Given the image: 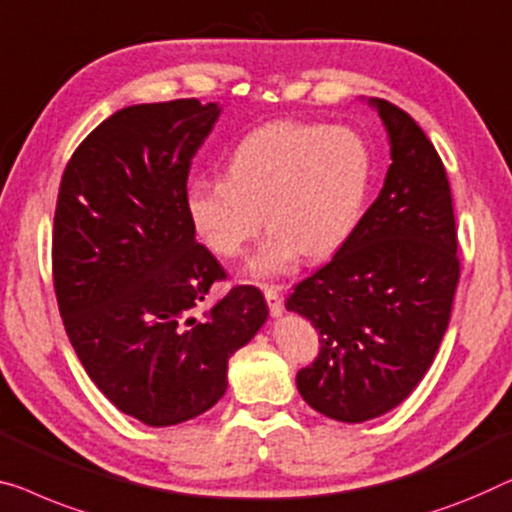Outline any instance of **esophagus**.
<instances>
[{
    "instance_id": "34e87169",
    "label": "esophagus",
    "mask_w": 512,
    "mask_h": 512,
    "mask_svg": "<svg viewBox=\"0 0 512 512\" xmlns=\"http://www.w3.org/2000/svg\"><path fill=\"white\" fill-rule=\"evenodd\" d=\"M263 295H265V302H268V307H270V314L279 316L281 311H284V300H281V286L263 284Z\"/></svg>"
}]
</instances>
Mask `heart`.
<instances>
[{
	"label": "heart",
	"mask_w": 512,
	"mask_h": 512,
	"mask_svg": "<svg viewBox=\"0 0 512 512\" xmlns=\"http://www.w3.org/2000/svg\"><path fill=\"white\" fill-rule=\"evenodd\" d=\"M367 140L348 127L270 122L249 131L226 157V180L187 187L189 224L219 258H238L270 231L249 261L254 274L291 270L302 256L325 258L358 228L372 189Z\"/></svg>",
	"instance_id": "1"
}]
</instances>
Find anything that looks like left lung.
<instances>
[{"mask_svg":"<svg viewBox=\"0 0 512 512\" xmlns=\"http://www.w3.org/2000/svg\"><path fill=\"white\" fill-rule=\"evenodd\" d=\"M372 103L390 136L381 194L332 261L286 298L321 346L295 376L300 395L339 422L379 418L411 395L439 351L459 281L453 196L439 152L409 113Z\"/></svg>","mask_w":512,"mask_h":512,"instance_id":"1","label":"left lung"}]
</instances>
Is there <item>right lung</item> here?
<instances>
[{"instance_id": "obj_1", "label": "right lung", "mask_w": 512, "mask_h": 512, "mask_svg": "<svg viewBox=\"0 0 512 512\" xmlns=\"http://www.w3.org/2000/svg\"><path fill=\"white\" fill-rule=\"evenodd\" d=\"M217 103H140L103 120L59 182L53 284L85 372L127 416L168 427L224 397L228 358L268 305L256 286L207 291L228 274L196 242L184 196Z\"/></svg>"}]
</instances>
